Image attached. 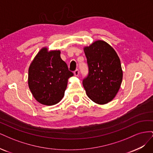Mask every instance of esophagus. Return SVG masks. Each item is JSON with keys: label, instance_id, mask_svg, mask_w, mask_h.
Wrapping results in <instances>:
<instances>
[{"label": "esophagus", "instance_id": "obj_1", "mask_svg": "<svg viewBox=\"0 0 153 153\" xmlns=\"http://www.w3.org/2000/svg\"><path fill=\"white\" fill-rule=\"evenodd\" d=\"M74 75L76 76H78V75H79V70H78V69H76V70L74 71Z\"/></svg>", "mask_w": 153, "mask_h": 153}]
</instances>
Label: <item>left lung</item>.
Returning <instances> with one entry per match:
<instances>
[{
	"mask_svg": "<svg viewBox=\"0 0 153 153\" xmlns=\"http://www.w3.org/2000/svg\"><path fill=\"white\" fill-rule=\"evenodd\" d=\"M84 52L89 68L82 82L86 94L96 103H107L117 94L122 82L119 57L110 45L101 40L85 47Z\"/></svg>",
	"mask_w": 153,
	"mask_h": 153,
	"instance_id": "1",
	"label": "left lung"
}]
</instances>
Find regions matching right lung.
Masks as SVG:
<instances>
[{
  "instance_id": "1",
  "label": "right lung",
  "mask_w": 153,
  "mask_h": 153,
  "mask_svg": "<svg viewBox=\"0 0 153 153\" xmlns=\"http://www.w3.org/2000/svg\"><path fill=\"white\" fill-rule=\"evenodd\" d=\"M41 49L29 68L28 84L34 98L45 105L59 103L64 95L68 80L73 76L66 63L61 58V52Z\"/></svg>"
}]
</instances>
